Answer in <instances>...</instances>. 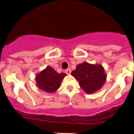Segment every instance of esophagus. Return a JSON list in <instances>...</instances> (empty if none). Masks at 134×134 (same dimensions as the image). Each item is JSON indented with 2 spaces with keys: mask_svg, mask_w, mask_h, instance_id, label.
<instances>
[{
  "mask_svg": "<svg viewBox=\"0 0 134 134\" xmlns=\"http://www.w3.org/2000/svg\"><path fill=\"white\" fill-rule=\"evenodd\" d=\"M65 72L66 74H67V75H70L71 72V69H67L65 70Z\"/></svg>",
  "mask_w": 134,
  "mask_h": 134,
  "instance_id": "obj_1",
  "label": "esophagus"
}]
</instances>
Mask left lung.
Returning <instances> with one entry per match:
<instances>
[{
    "instance_id": "left-lung-1",
    "label": "left lung",
    "mask_w": 134,
    "mask_h": 134,
    "mask_svg": "<svg viewBox=\"0 0 134 134\" xmlns=\"http://www.w3.org/2000/svg\"><path fill=\"white\" fill-rule=\"evenodd\" d=\"M71 75L79 81L82 89L88 93H94L101 89L107 79L103 66L87 62L77 65Z\"/></svg>"
}]
</instances>
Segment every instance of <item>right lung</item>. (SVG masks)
Here are the masks:
<instances>
[{
	"label": "right lung",
	"instance_id": "right-lung-1",
	"mask_svg": "<svg viewBox=\"0 0 134 134\" xmlns=\"http://www.w3.org/2000/svg\"><path fill=\"white\" fill-rule=\"evenodd\" d=\"M66 74L58 73L52 67L48 66L37 74L35 80L38 88L48 93L55 92L60 86L61 82Z\"/></svg>",
	"mask_w": 134,
	"mask_h": 134
}]
</instances>
